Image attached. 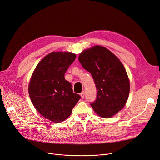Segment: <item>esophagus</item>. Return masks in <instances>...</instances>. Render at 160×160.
Here are the masks:
<instances>
[{
  "label": "esophagus",
  "instance_id": "1",
  "mask_svg": "<svg viewBox=\"0 0 160 160\" xmlns=\"http://www.w3.org/2000/svg\"><path fill=\"white\" fill-rule=\"evenodd\" d=\"M85 91H82V92L80 94V96H81V97L82 98H85Z\"/></svg>",
  "mask_w": 160,
  "mask_h": 160
}]
</instances>
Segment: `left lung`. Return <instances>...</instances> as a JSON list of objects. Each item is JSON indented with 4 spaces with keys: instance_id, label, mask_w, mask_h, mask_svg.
Here are the masks:
<instances>
[{
    "instance_id": "8db88e82",
    "label": "left lung",
    "mask_w": 160,
    "mask_h": 160,
    "mask_svg": "<svg viewBox=\"0 0 160 160\" xmlns=\"http://www.w3.org/2000/svg\"><path fill=\"white\" fill-rule=\"evenodd\" d=\"M78 59L94 80L97 98L90 104L102 118L115 116L125 106L130 94V79L119 58L105 47L95 45L85 49Z\"/></svg>"
}]
</instances>
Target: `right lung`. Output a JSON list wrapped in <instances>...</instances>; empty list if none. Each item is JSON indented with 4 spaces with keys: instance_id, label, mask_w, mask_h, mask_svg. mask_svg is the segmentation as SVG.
Segmentation results:
<instances>
[{
    "instance_id": "obj_1",
    "label": "right lung",
    "mask_w": 160,
    "mask_h": 160,
    "mask_svg": "<svg viewBox=\"0 0 160 160\" xmlns=\"http://www.w3.org/2000/svg\"><path fill=\"white\" fill-rule=\"evenodd\" d=\"M76 58L68 51H53L37 64L28 83V94L34 107L52 122H61L70 116L81 98L73 92L64 73Z\"/></svg>"
}]
</instances>
